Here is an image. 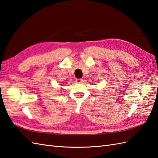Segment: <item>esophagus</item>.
<instances>
[{
    "label": "esophagus",
    "instance_id": "34e87169",
    "mask_svg": "<svg viewBox=\"0 0 158 158\" xmlns=\"http://www.w3.org/2000/svg\"><path fill=\"white\" fill-rule=\"evenodd\" d=\"M84 81V80L83 79H76L75 80V82L77 83H83Z\"/></svg>",
    "mask_w": 158,
    "mask_h": 158
}]
</instances>
